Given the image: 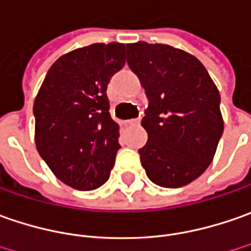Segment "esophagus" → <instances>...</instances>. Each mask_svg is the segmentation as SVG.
I'll list each match as a JSON object with an SVG mask.
<instances>
[{"mask_svg":"<svg viewBox=\"0 0 251 251\" xmlns=\"http://www.w3.org/2000/svg\"><path fill=\"white\" fill-rule=\"evenodd\" d=\"M126 125H139L140 124V118H136V119H129L125 122Z\"/></svg>","mask_w":251,"mask_h":251,"instance_id":"obj_1","label":"esophagus"}]
</instances>
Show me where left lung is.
Returning a JSON list of instances; mask_svg holds the SVG:
<instances>
[{"instance_id":"1","label":"left lung","mask_w":251,"mask_h":251,"mask_svg":"<svg viewBox=\"0 0 251 251\" xmlns=\"http://www.w3.org/2000/svg\"><path fill=\"white\" fill-rule=\"evenodd\" d=\"M126 55L149 100L142 119L149 140L139 149L147 176L169 189L193 182L211 164L224 132L220 91L203 64L182 50L139 41L126 44Z\"/></svg>"}]
</instances>
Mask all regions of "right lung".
<instances>
[{
  "label": "right lung",
  "mask_w": 251,
  "mask_h": 251,
  "mask_svg": "<svg viewBox=\"0 0 251 251\" xmlns=\"http://www.w3.org/2000/svg\"><path fill=\"white\" fill-rule=\"evenodd\" d=\"M125 65V44H91L58 58L34 100L36 147L59 180L94 190L109 177L121 149L107 87Z\"/></svg>",
  "instance_id": "right-lung-1"
}]
</instances>
